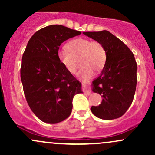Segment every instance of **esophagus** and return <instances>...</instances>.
<instances>
[{
	"label": "esophagus",
	"mask_w": 155,
	"mask_h": 155,
	"mask_svg": "<svg viewBox=\"0 0 155 155\" xmlns=\"http://www.w3.org/2000/svg\"><path fill=\"white\" fill-rule=\"evenodd\" d=\"M82 85H83L84 87L85 88V87H86V86H87V84L85 83V82H84V81H83V82H82ZM84 92H85V93H86V94H87V95H90V93H91V92H90V90H84Z\"/></svg>",
	"instance_id": "esophagus-1"
}]
</instances>
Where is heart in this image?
I'll return each instance as SVG.
<instances>
[{
    "label": "heart",
    "instance_id": "b5f03b06",
    "mask_svg": "<svg viewBox=\"0 0 155 155\" xmlns=\"http://www.w3.org/2000/svg\"><path fill=\"white\" fill-rule=\"evenodd\" d=\"M106 57V49L100 41L85 38L74 39L67 44V48L58 51V60L70 74H75L78 60L81 59L82 68L78 76L84 80L92 78L94 71L98 72L104 68Z\"/></svg>",
    "mask_w": 155,
    "mask_h": 155
}]
</instances>
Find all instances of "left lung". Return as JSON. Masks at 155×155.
I'll use <instances>...</instances> for the list:
<instances>
[{"instance_id": "left-lung-1", "label": "left lung", "mask_w": 155, "mask_h": 155, "mask_svg": "<svg viewBox=\"0 0 155 155\" xmlns=\"http://www.w3.org/2000/svg\"><path fill=\"white\" fill-rule=\"evenodd\" d=\"M100 41L106 51V61L100 76L92 81V91L103 101L91 111L102 120L122 117L132 104L137 84V63L133 53L120 39L107 31L85 32Z\"/></svg>"}]
</instances>
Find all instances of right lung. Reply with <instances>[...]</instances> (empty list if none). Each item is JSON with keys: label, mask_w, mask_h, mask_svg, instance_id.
Listing matches in <instances>:
<instances>
[{"label": "right lung", "mask_w": 155, "mask_h": 155, "mask_svg": "<svg viewBox=\"0 0 155 155\" xmlns=\"http://www.w3.org/2000/svg\"><path fill=\"white\" fill-rule=\"evenodd\" d=\"M81 32L60 25L41 28L32 35L23 53L20 68L28 106L39 120L58 123L70 116L81 83L67 71L58 58L60 46Z\"/></svg>", "instance_id": "add662e5"}]
</instances>
